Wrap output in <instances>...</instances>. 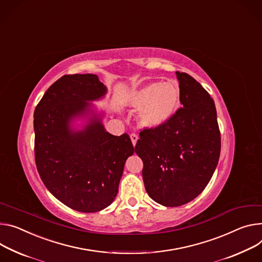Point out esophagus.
Instances as JSON below:
<instances>
[{"mask_svg":"<svg viewBox=\"0 0 262 262\" xmlns=\"http://www.w3.org/2000/svg\"><path fill=\"white\" fill-rule=\"evenodd\" d=\"M138 139H139V138H138V136H137L136 134H130V140H132V143H133L134 146L136 145Z\"/></svg>","mask_w":262,"mask_h":262,"instance_id":"esophagus-1","label":"esophagus"}]
</instances>
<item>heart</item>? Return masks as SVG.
Here are the masks:
<instances>
[{
  "mask_svg": "<svg viewBox=\"0 0 262 262\" xmlns=\"http://www.w3.org/2000/svg\"><path fill=\"white\" fill-rule=\"evenodd\" d=\"M133 106L141 110L139 123L145 128H156L177 113L180 106V89L173 82H152L135 93Z\"/></svg>",
  "mask_w": 262,
  "mask_h": 262,
  "instance_id": "b5f03b06",
  "label": "heart"
}]
</instances>
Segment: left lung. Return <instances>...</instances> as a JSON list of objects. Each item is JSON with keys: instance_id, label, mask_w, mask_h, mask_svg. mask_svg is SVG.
<instances>
[{"instance_id": "8db88e82", "label": "left lung", "mask_w": 262, "mask_h": 262, "mask_svg": "<svg viewBox=\"0 0 262 262\" xmlns=\"http://www.w3.org/2000/svg\"><path fill=\"white\" fill-rule=\"evenodd\" d=\"M177 76L182 107L165 124L142 129L135 146L143 161L148 195L166 207L194 200L211 180L221 154L213 99L189 74L177 72Z\"/></svg>"}]
</instances>
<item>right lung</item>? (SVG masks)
Instances as JSON below:
<instances>
[{"mask_svg": "<svg viewBox=\"0 0 262 262\" xmlns=\"http://www.w3.org/2000/svg\"><path fill=\"white\" fill-rule=\"evenodd\" d=\"M106 88L93 74L63 75L34 111L35 164L47 189L79 212H97L115 200L126 159L135 152L127 134L105 132L96 115L84 129L72 132L71 119L104 96Z\"/></svg>", "mask_w": 262, "mask_h": 262, "instance_id": "right-lung-1", "label": "right lung"}]
</instances>
